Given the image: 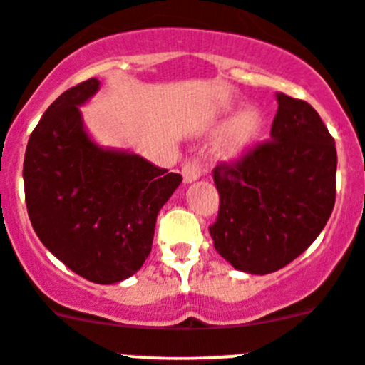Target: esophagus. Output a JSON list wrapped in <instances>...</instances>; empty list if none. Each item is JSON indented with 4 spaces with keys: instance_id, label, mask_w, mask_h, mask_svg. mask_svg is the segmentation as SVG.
Here are the masks:
<instances>
[{
    "instance_id": "34e87169",
    "label": "esophagus",
    "mask_w": 365,
    "mask_h": 365,
    "mask_svg": "<svg viewBox=\"0 0 365 365\" xmlns=\"http://www.w3.org/2000/svg\"><path fill=\"white\" fill-rule=\"evenodd\" d=\"M182 175H183V180H185V183H192L196 182V180H200V176L203 175V169L202 165H200L198 160H189V162L183 163Z\"/></svg>"
}]
</instances>
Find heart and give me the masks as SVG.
I'll return each mask as SVG.
<instances>
[{"mask_svg": "<svg viewBox=\"0 0 365 365\" xmlns=\"http://www.w3.org/2000/svg\"><path fill=\"white\" fill-rule=\"evenodd\" d=\"M221 129H227L221 144V153L225 158H243L259 144L264 131V115L261 110L250 106L234 117L225 118L221 122Z\"/></svg>", "mask_w": 365, "mask_h": 365, "instance_id": "b5f03b06", "label": "heart"}]
</instances>
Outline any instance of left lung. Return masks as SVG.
Masks as SVG:
<instances>
[{
  "label": "left lung",
  "instance_id": "8db88e82",
  "mask_svg": "<svg viewBox=\"0 0 365 365\" xmlns=\"http://www.w3.org/2000/svg\"><path fill=\"white\" fill-rule=\"evenodd\" d=\"M270 138L237 163L212 171L220 212L209 227L214 248L236 270H281L301 255L331 216L336 149L312 106L277 93Z\"/></svg>",
  "mask_w": 365,
  "mask_h": 365
}]
</instances>
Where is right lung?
<instances>
[{
  "label": "right lung",
  "mask_w": 365,
  "mask_h": 365,
  "mask_svg": "<svg viewBox=\"0 0 365 365\" xmlns=\"http://www.w3.org/2000/svg\"><path fill=\"white\" fill-rule=\"evenodd\" d=\"M98 88L93 77L50 104L30 135L23 180L41 243L81 277L113 284L148 259L156 216L182 176L88 135L81 106Z\"/></svg>",
  "instance_id": "1"
}]
</instances>
